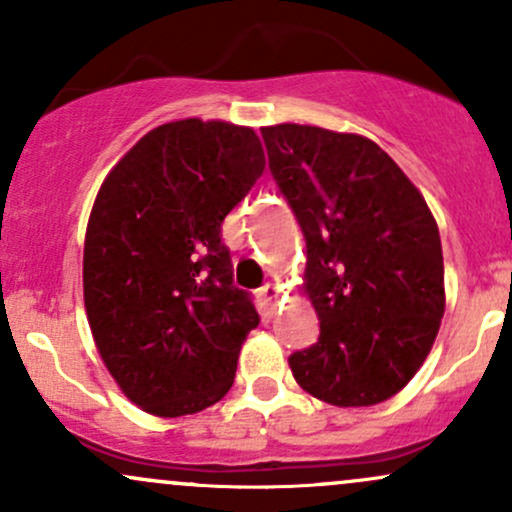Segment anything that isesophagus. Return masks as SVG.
Wrapping results in <instances>:
<instances>
[{
  "mask_svg": "<svg viewBox=\"0 0 512 512\" xmlns=\"http://www.w3.org/2000/svg\"><path fill=\"white\" fill-rule=\"evenodd\" d=\"M260 296H262V301L269 305V308H274L276 301H279V289H276L274 284H264L260 289Z\"/></svg>",
  "mask_w": 512,
  "mask_h": 512,
  "instance_id": "34e87169",
  "label": "esophagus"
}]
</instances>
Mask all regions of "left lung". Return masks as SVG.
<instances>
[{"mask_svg":"<svg viewBox=\"0 0 512 512\" xmlns=\"http://www.w3.org/2000/svg\"><path fill=\"white\" fill-rule=\"evenodd\" d=\"M262 139L303 231L305 291L320 320L317 342L289 356L293 378L337 407L385 402L414 378L443 320L436 219L366 137L274 125Z\"/></svg>","mask_w":512,"mask_h":512,"instance_id":"1","label":"left lung"}]
</instances>
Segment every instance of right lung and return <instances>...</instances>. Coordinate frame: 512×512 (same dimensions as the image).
<instances>
[{
    "mask_svg": "<svg viewBox=\"0 0 512 512\" xmlns=\"http://www.w3.org/2000/svg\"><path fill=\"white\" fill-rule=\"evenodd\" d=\"M262 170L250 127L192 117L144 134L101 185L84 245L88 325L149 414H195L231 390L260 315L233 284L221 226Z\"/></svg>",
    "mask_w": 512,
    "mask_h": 512,
    "instance_id": "add662e5",
    "label": "right lung"
}]
</instances>
